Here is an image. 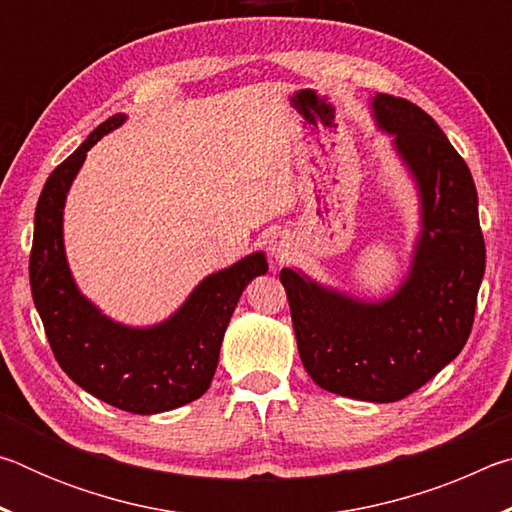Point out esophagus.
<instances>
[{
	"mask_svg": "<svg viewBox=\"0 0 512 512\" xmlns=\"http://www.w3.org/2000/svg\"><path fill=\"white\" fill-rule=\"evenodd\" d=\"M268 250H271L275 264L289 262L293 255V239L289 235H284V232H275L271 241H268Z\"/></svg>",
	"mask_w": 512,
	"mask_h": 512,
	"instance_id": "1",
	"label": "esophagus"
}]
</instances>
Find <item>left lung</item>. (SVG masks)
Here are the masks:
<instances>
[{
    "mask_svg": "<svg viewBox=\"0 0 512 512\" xmlns=\"http://www.w3.org/2000/svg\"><path fill=\"white\" fill-rule=\"evenodd\" d=\"M422 198V235L397 293L361 302L282 268L302 366L320 388L397 402L458 357L470 339L485 244L472 173L427 112L393 94L372 99Z\"/></svg>",
    "mask_w": 512,
    "mask_h": 512,
    "instance_id": "1",
    "label": "left lung"
}]
</instances>
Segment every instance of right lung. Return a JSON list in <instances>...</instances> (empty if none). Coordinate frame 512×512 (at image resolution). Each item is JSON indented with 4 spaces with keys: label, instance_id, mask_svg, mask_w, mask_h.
Here are the masks:
<instances>
[{
    "label": "right lung",
    "instance_id": "obj_1",
    "mask_svg": "<svg viewBox=\"0 0 512 512\" xmlns=\"http://www.w3.org/2000/svg\"><path fill=\"white\" fill-rule=\"evenodd\" d=\"M124 115H112L51 171L36 207L29 257L31 293L58 366L83 391L128 413H162L201 397L212 384L232 311L246 284L268 271L264 253L207 275L169 320L149 329L112 323L85 300L63 248L67 189L88 153Z\"/></svg>",
    "mask_w": 512,
    "mask_h": 512
}]
</instances>
